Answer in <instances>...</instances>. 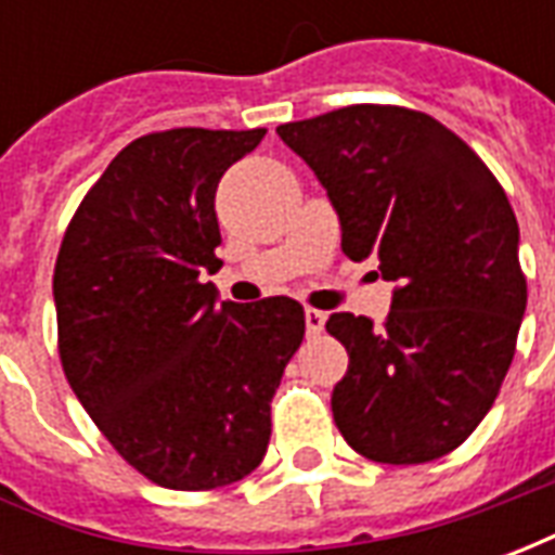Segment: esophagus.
Listing matches in <instances>:
<instances>
[{
    "label": "esophagus",
    "instance_id": "esophagus-1",
    "mask_svg": "<svg viewBox=\"0 0 555 555\" xmlns=\"http://www.w3.org/2000/svg\"><path fill=\"white\" fill-rule=\"evenodd\" d=\"M326 324V314L318 312V309H306V333L309 336H318Z\"/></svg>",
    "mask_w": 555,
    "mask_h": 555
}]
</instances>
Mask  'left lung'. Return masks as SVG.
I'll use <instances>...</instances> for the list:
<instances>
[{"instance_id": "left-lung-1", "label": "left lung", "mask_w": 555, "mask_h": 555, "mask_svg": "<svg viewBox=\"0 0 555 555\" xmlns=\"http://www.w3.org/2000/svg\"><path fill=\"white\" fill-rule=\"evenodd\" d=\"M324 183L341 253L396 282L386 324L330 314L348 350L333 418L377 464H425L478 428L500 396L526 312L520 229L464 139L416 109L357 103L276 127Z\"/></svg>"}]
</instances>
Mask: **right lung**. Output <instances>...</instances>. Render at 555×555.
I'll return each instance as SVG.
<instances>
[{
	"instance_id": "1",
	"label": "right lung",
	"mask_w": 555,
	"mask_h": 555,
	"mask_svg": "<svg viewBox=\"0 0 555 555\" xmlns=\"http://www.w3.org/2000/svg\"><path fill=\"white\" fill-rule=\"evenodd\" d=\"M267 130L178 127L133 139L65 231L53 297L79 404L159 488L210 490L264 461L270 401L306 333L302 306L219 302L217 183Z\"/></svg>"
}]
</instances>
